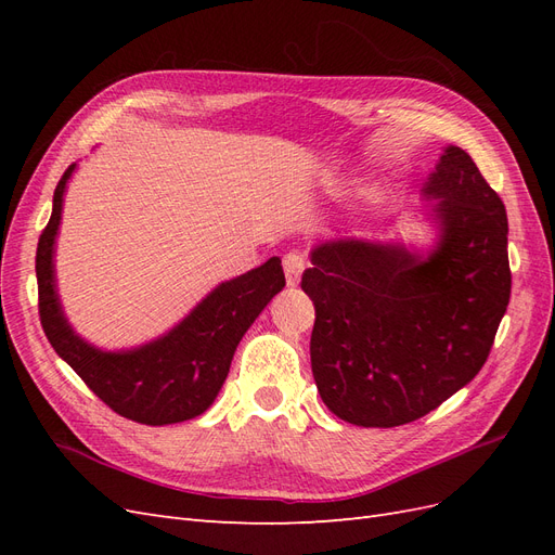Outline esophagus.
<instances>
[{"mask_svg":"<svg viewBox=\"0 0 555 555\" xmlns=\"http://www.w3.org/2000/svg\"><path fill=\"white\" fill-rule=\"evenodd\" d=\"M282 266H284V275H287L289 287H298L300 275L306 271V257L298 255V251H289V255L284 257Z\"/></svg>","mask_w":555,"mask_h":555,"instance_id":"1","label":"esophagus"}]
</instances>
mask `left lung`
Here are the masks:
<instances>
[{
	"label": "left lung",
	"mask_w": 555,
	"mask_h": 555,
	"mask_svg": "<svg viewBox=\"0 0 555 555\" xmlns=\"http://www.w3.org/2000/svg\"><path fill=\"white\" fill-rule=\"evenodd\" d=\"M422 194L430 245L345 236L310 251L312 375L347 424L393 428L440 408L481 371L507 312V212L473 157L447 145Z\"/></svg>",
	"instance_id": "8db88e82"
}]
</instances>
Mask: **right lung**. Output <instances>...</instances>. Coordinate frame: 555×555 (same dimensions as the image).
<instances>
[{
	"label": "right lung",
	"instance_id": "add662e5",
	"mask_svg": "<svg viewBox=\"0 0 555 555\" xmlns=\"http://www.w3.org/2000/svg\"><path fill=\"white\" fill-rule=\"evenodd\" d=\"M76 166L57 182L53 215L37 247L39 314L50 345L113 412L131 422L166 426L204 414L222 389L243 335L284 287L280 257L217 284L155 340L115 351L96 347L66 319L55 278L64 194Z\"/></svg>",
	"mask_w": 555,
	"mask_h": 555
}]
</instances>
